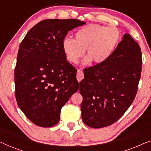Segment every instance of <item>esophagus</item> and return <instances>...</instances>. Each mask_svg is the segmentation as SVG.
Wrapping results in <instances>:
<instances>
[{
  "mask_svg": "<svg viewBox=\"0 0 151 151\" xmlns=\"http://www.w3.org/2000/svg\"><path fill=\"white\" fill-rule=\"evenodd\" d=\"M76 78H77V80H78V82H80L81 80L84 78V73L83 71L82 70L78 69L77 71V74H76Z\"/></svg>",
  "mask_w": 151,
  "mask_h": 151,
  "instance_id": "obj_1",
  "label": "esophagus"
}]
</instances>
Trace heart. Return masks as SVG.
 Here are the masks:
<instances>
[{
  "label": "heart",
  "mask_w": 151,
  "mask_h": 151,
  "mask_svg": "<svg viewBox=\"0 0 151 151\" xmlns=\"http://www.w3.org/2000/svg\"><path fill=\"white\" fill-rule=\"evenodd\" d=\"M120 31L116 27L91 24L82 27L74 34V39L65 38L63 49L69 63L76 64L86 49L84 64L106 62L113 54L120 40Z\"/></svg>",
  "instance_id": "heart-1"
}]
</instances>
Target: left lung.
Here are the masks:
<instances>
[{
	"instance_id": "obj_1",
	"label": "left lung",
	"mask_w": 151,
	"mask_h": 151,
	"mask_svg": "<svg viewBox=\"0 0 151 151\" xmlns=\"http://www.w3.org/2000/svg\"><path fill=\"white\" fill-rule=\"evenodd\" d=\"M142 67L141 49L126 34L106 62L84 69L80 82L83 122L99 129L118 120L135 98Z\"/></svg>"
}]
</instances>
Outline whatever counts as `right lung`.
Returning a JSON list of instances; mask_svg holds the SVG:
<instances>
[{
	"mask_svg": "<svg viewBox=\"0 0 151 151\" xmlns=\"http://www.w3.org/2000/svg\"><path fill=\"white\" fill-rule=\"evenodd\" d=\"M86 24L77 19H47L20 43L14 70L17 104L31 122L51 127L62 107L79 88L77 70L67 60L63 41L69 31Z\"/></svg>",
	"mask_w": 151,
	"mask_h": 151,
	"instance_id": "add662e5",
	"label": "right lung"
}]
</instances>
